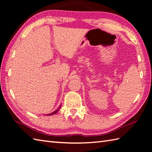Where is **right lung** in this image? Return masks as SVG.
<instances>
[{
  "mask_svg": "<svg viewBox=\"0 0 152 152\" xmlns=\"http://www.w3.org/2000/svg\"><path fill=\"white\" fill-rule=\"evenodd\" d=\"M60 108H61V104H60V106L58 107L57 109L55 110V111H54L53 112H52V113H50V114H46V115H54V114H56V113H58V111L60 110Z\"/></svg>",
  "mask_w": 152,
  "mask_h": 152,
  "instance_id": "1",
  "label": "right lung"
}]
</instances>
